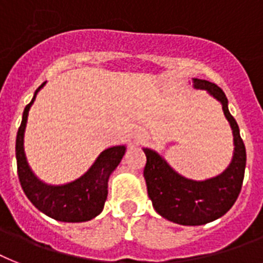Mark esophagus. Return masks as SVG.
Listing matches in <instances>:
<instances>
[{
    "mask_svg": "<svg viewBox=\"0 0 263 263\" xmlns=\"http://www.w3.org/2000/svg\"><path fill=\"white\" fill-rule=\"evenodd\" d=\"M147 138V132L146 131H142L139 132L138 135H136V139H138V142H142V140H144V139Z\"/></svg>",
    "mask_w": 263,
    "mask_h": 263,
    "instance_id": "obj_1",
    "label": "esophagus"
}]
</instances>
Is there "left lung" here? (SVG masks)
<instances>
[{
    "instance_id": "obj_1",
    "label": "left lung",
    "mask_w": 263,
    "mask_h": 263,
    "mask_svg": "<svg viewBox=\"0 0 263 263\" xmlns=\"http://www.w3.org/2000/svg\"><path fill=\"white\" fill-rule=\"evenodd\" d=\"M193 87L206 90L221 104L224 116L230 123L234 136L231 163L221 174L204 181L185 178L168 165L157 151L143 148L147 157L144 180L154 209L162 217L181 226H202L211 223L231 209L242 189L246 148L235 119L228 110V100L215 83L193 78Z\"/></svg>"
}]
</instances>
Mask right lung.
<instances>
[{"mask_svg":"<svg viewBox=\"0 0 263 263\" xmlns=\"http://www.w3.org/2000/svg\"><path fill=\"white\" fill-rule=\"evenodd\" d=\"M46 85L43 82L32 101L25 106L23 120L17 132L16 159L21 187L29 201L47 216L65 223H81L98 216L104 209L108 197V181L115 168L124 157L125 146H113L102 151L83 176L63 183L48 185L40 181L29 167L24 151V135L28 115L39 90Z\"/></svg>","mask_w":263,"mask_h":263,"instance_id":"right-lung-1","label":"right lung"}]
</instances>
